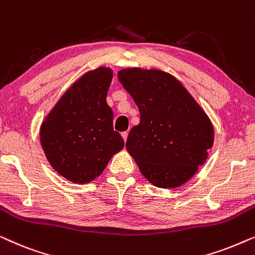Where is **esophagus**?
I'll return each instance as SVG.
<instances>
[{
    "mask_svg": "<svg viewBox=\"0 0 255 255\" xmlns=\"http://www.w3.org/2000/svg\"><path fill=\"white\" fill-rule=\"evenodd\" d=\"M122 137H123L124 141H127V138H128V131H125V132H122Z\"/></svg>",
    "mask_w": 255,
    "mask_h": 255,
    "instance_id": "obj_1",
    "label": "esophagus"
}]
</instances>
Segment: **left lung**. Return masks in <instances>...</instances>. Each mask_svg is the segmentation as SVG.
I'll list each match as a JSON object with an SVG mask.
<instances>
[{
	"label": "left lung",
	"mask_w": 255,
	"mask_h": 255,
	"mask_svg": "<svg viewBox=\"0 0 255 255\" xmlns=\"http://www.w3.org/2000/svg\"><path fill=\"white\" fill-rule=\"evenodd\" d=\"M118 79L134 100L140 122L128 132L127 149L142 175L159 188H176L203 165L214 144V128L174 76L128 68Z\"/></svg>",
	"instance_id": "8db88e82"
}]
</instances>
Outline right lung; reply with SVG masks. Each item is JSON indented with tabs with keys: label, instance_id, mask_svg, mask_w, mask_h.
<instances>
[{
	"label": "right lung",
	"instance_id": "1",
	"mask_svg": "<svg viewBox=\"0 0 255 255\" xmlns=\"http://www.w3.org/2000/svg\"><path fill=\"white\" fill-rule=\"evenodd\" d=\"M113 73L88 72L75 82L51 111L40 128V141L52 167L75 183L102 174L111 156L124 147L114 131V113L107 103Z\"/></svg>",
	"mask_w": 255,
	"mask_h": 255
}]
</instances>
